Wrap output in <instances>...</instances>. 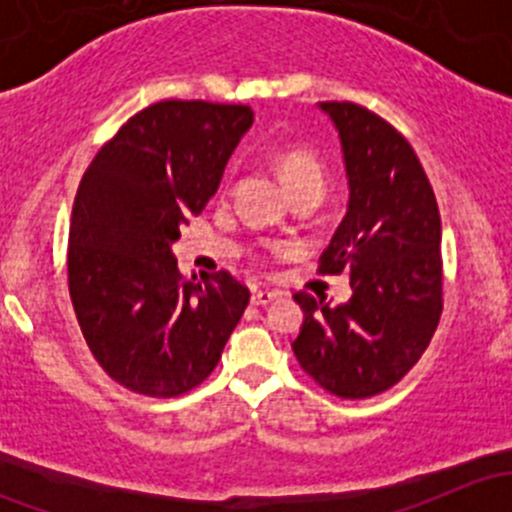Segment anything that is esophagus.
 <instances>
[{
	"mask_svg": "<svg viewBox=\"0 0 512 512\" xmlns=\"http://www.w3.org/2000/svg\"><path fill=\"white\" fill-rule=\"evenodd\" d=\"M277 297H280V294L272 292V289H255V292H252V304H257V307H265V304L275 302Z\"/></svg>",
	"mask_w": 512,
	"mask_h": 512,
	"instance_id": "esophagus-1",
	"label": "esophagus"
}]
</instances>
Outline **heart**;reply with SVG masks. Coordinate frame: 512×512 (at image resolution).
Instances as JSON below:
<instances>
[{
	"label": "heart",
	"mask_w": 512,
	"mask_h": 512,
	"mask_svg": "<svg viewBox=\"0 0 512 512\" xmlns=\"http://www.w3.org/2000/svg\"><path fill=\"white\" fill-rule=\"evenodd\" d=\"M280 173L285 178L287 188L294 193L299 190H319L324 193V183H327V173H324L322 160L317 153L309 148H289L280 156Z\"/></svg>",
	"instance_id": "heart-1"
}]
</instances>
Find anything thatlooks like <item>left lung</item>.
<instances>
[{"label": "left lung", "instance_id": "8db88e82", "mask_svg": "<svg viewBox=\"0 0 512 512\" xmlns=\"http://www.w3.org/2000/svg\"><path fill=\"white\" fill-rule=\"evenodd\" d=\"M319 108L337 126L349 180L347 215L319 272H349L354 294L337 307L294 294L304 322L292 349L329 394L369 399L414 369L438 327L441 215L414 148L389 121L349 101Z\"/></svg>", "mask_w": 512, "mask_h": 512}]
</instances>
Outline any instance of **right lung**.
<instances>
[{"instance_id":"right-lung-1","label":"right lung","mask_w":512,"mask_h":512,"mask_svg":"<svg viewBox=\"0 0 512 512\" xmlns=\"http://www.w3.org/2000/svg\"><path fill=\"white\" fill-rule=\"evenodd\" d=\"M240 103L158 101L103 143L81 178L69 232V294L101 369L170 399L218 366L250 289L227 270L195 280L170 245L203 213L252 126Z\"/></svg>"}]
</instances>
